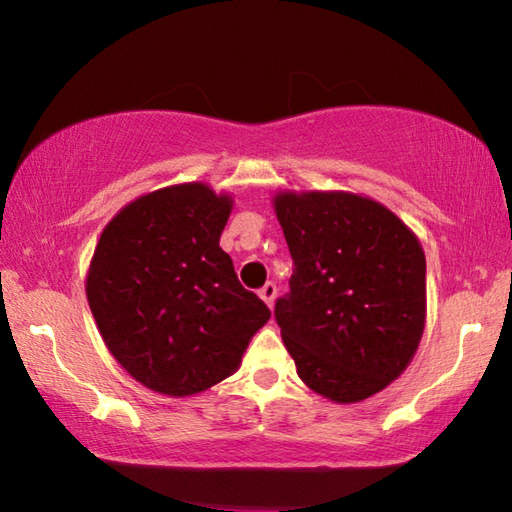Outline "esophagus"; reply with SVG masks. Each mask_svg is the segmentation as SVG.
Instances as JSON below:
<instances>
[{
    "instance_id": "obj_1",
    "label": "esophagus",
    "mask_w": 512,
    "mask_h": 512,
    "mask_svg": "<svg viewBox=\"0 0 512 512\" xmlns=\"http://www.w3.org/2000/svg\"><path fill=\"white\" fill-rule=\"evenodd\" d=\"M275 296H277V287L273 282H266L262 289H259V298H262L268 307L275 305Z\"/></svg>"
}]
</instances>
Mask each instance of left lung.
Masks as SVG:
<instances>
[{"label":"left lung","instance_id":"left-lung-1","mask_svg":"<svg viewBox=\"0 0 512 512\" xmlns=\"http://www.w3.org/2000/svg\"><path fill=\"white\" fill-rule=\"evenodd\" d=\"M273 210L296 266L275 320L298 377L329 402L368 400L418 352L427 323L420 239L363 194L284 189Z\"/></svg>","mask_w":512,"mask_h":512}]
</instances>
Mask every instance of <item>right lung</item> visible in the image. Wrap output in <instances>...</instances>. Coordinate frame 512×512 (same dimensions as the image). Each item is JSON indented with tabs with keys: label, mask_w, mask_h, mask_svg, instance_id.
I'll return each instance as SVG.
<instances>
[{
	"label": "right lung",
	"mask_w": 512,
	"mask_h": 512,
	"mask_svg": "<svg viewBox=\"0 0 512 512\" xmlns=\"http://www.w3.org/2000/svg\"><path fill=\"white\" fill-rule=\"evenodd\" d=\"M232 205L198 180L155 189L121 207L94 248V323L119 366L155 393L189 397L235 375L271 318L219 246Z\"/></svg>",
	"instance_id": "right-lung-1"
}]
</instances>
